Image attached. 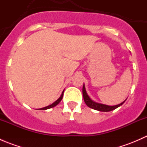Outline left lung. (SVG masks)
Returning a JSON list of instances; mask_svg holds the SVG:
<instances>
[{"label": "left lung", "mask_w": 147, "mask_h": 147, "mask_svg": "<svg viewBox=\"0 0 147 147\" xmlns=\"http://www.w3.org/2000/svg\"><path fill=\"white\" fill-rule=\"evenodd\" d=\"M82 94H83V98H84V101L85 102L86 105L89 107L92 108L93 109H95V110L100 111V112H110V111L114 110V109H117L119 107L121 106L124 103V102L126 101V100L124 102H122L121 103L119 104V105H114V106H109V105H104V104L98 103V102H94L93 100H91L90 97L87 94V92H86L85 86L84 84H83L82 87Z\"/></svg>", "instance_id": "left-lung-1"}]
</instances>
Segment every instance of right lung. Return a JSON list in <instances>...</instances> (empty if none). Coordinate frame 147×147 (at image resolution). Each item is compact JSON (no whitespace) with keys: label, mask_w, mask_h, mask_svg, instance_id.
I'll return each mask as SVG.
<instances>
[{"label":"right lung","mask_w":147,"mask_h":147,"mask_svg":"<svg viewBox=\"0 0 147 147\" xmlns=\"http://www.w3.org/2000/svg\"><path fill=\"white\" fill-rule=\"evenodd\" d=\"M63 94H64V90H63V92H62L60 97H59V98L57 99L55 102H54L53 104H51L50 105H48V106L45 107L40 108V109H40V110H45V109H50V108H53V107H55L56 105H58V104L60 102V101L62 100V99H63Z\"/></svg>","instance_id":"obj_1"}]
</instances>
